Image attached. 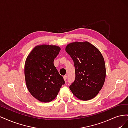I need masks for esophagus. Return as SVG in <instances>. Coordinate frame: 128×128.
<instances>
[{"label":"esophagus","instance_id":"esophagus-1","mask_svg":"<svg viewBox=\"0 0 128 128\" xmlns=\"http://www.w3.org/2000/svg\"><path fill=\"white\" fill-rule=\"evenodd\" d=\"M67 78V75H64V80L66 81V82Z\"/></svg>","mask_w":128,"mask_h":128}]
</instances>
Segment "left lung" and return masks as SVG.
I'll return each instance as SVG.
<instances>
[{
    "mask_svg": "<svg viewBox=\"0 0 128 128\" xmlns=\"http://www.w3.org/2000/svg\"><path fill=\"white\" fill-rule=\"evenodd\" d=\"M66 51L74 61L75 78L69 86L73 94L82 100L94 98L101 90L106 77L102 53L88 42L68 44Z\"/></svg>",
    "mask_w": 128,
    "mask_h": 128,
    "instance_id": "8db88e82",
    "label": "left lung"
}]
</instances>
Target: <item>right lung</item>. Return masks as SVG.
Wrapping results in <instances>:
<instances>
[{
	"label": "right lung",
	"instance_id": "right-lung-1",
	"mask_svg": "<svg viewBox=\"0 0 128 128\" xmlns=\"http://www.w3.org/2000/svg\"><path fill=\"white\" fill-rule=\"evenodd\" d=\"M60 51V48L56 45L37 46L26 59L24 75L27 88L41 102L54 99L65 83L53 64Z\"/></svg>",
	"mask_w": 128,
	"mask_h": 128
}]
</instances>
